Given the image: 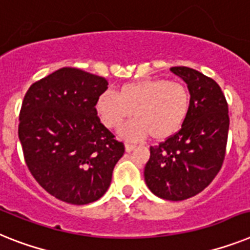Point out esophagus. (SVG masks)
<instances>
[{"label":"esophagus","instance_id":"1","mask_svg":"<svg viewBox=\"0 0 250 250\" xmlns=\"http://www.w3.org/2000/svg\"><path fill=\"white\" fill-rule=\"evenodd\" d=\"M135 148V144H131V143H125V150L126 152H131V150Z\"/></svg>","mask_w":250,"mask_h":250}]
</instances>
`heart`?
Wrapping results in <instances>:
<instances>
[{"label":"heart","instance_id":"heart-1","mask_svg":"<svg viewBox=\"0 0 250 250\" xmlns=\"http://www.w3.org/2000/svg\"><path fill=\"white\" fill-rule=\"evenodd\" d=\"M102 123L110 129L125 124L120 135L138 140L150 134L153 139H164L180 129L190 108V93L179 82L146 79L123 85L119 92H104L96 104Z\"/></svg>","mask_w":250,"mask_h":250}]
</instances>
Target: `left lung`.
<instances>
[{"mask_svg": "<svg viewBox=\"0 0 250 250\" xmlns=\"http://www.w3.org/2000/svg\"><path fill=\"white\" fill-rule=\"evenodd\" d=\"M170 70L187 83L190 108L176 134L150 147L144 179L154 195L184 201L206 189L221 170L230 119L226 98L213 79L185 66Z\"/></svg>", "mask_w": 250, "mask_h": 250, "instance_id": "obj_1", "label": "left lung"}]
</instances>
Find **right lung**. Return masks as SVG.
I'll return each instance as SVG.
<instances>
[{"mask_svg":"<svg viewBox=\"0 0 250 250\" xmlns=\"http://www.w3.org/2000/svg\"><path fill=\"white\" fill-rule=\"evenodd\" d=\"M107 80L62 67L30 85L19 139L30 174L60 201L88 204L107 191L125 147L101 124L96 104Z\"/></svg>","mask_w":250,"mask_h":250,"instance_id":"obj_1","label":"right lung"}]
</instances>
